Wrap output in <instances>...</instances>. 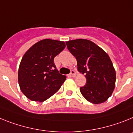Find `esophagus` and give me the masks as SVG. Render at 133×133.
<instances>
[{"instance_id": "esophagus-1", "label": "esophagus", "mask_w": 133, "mask_h": 133, "mask_svg": "<svg viewBox=\"0 0 133 133\" xmlns=\"http://www.w3.org/2000/svg\"><path fill=\"white\" fill-rule=\"evenodd\" d=\"M69 76H70V77H75V76H76V72H75V71H74V70H71V73L70 74V75H69Z\"/></svg>"}]
</instances>
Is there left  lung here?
<instances>
[{
  "mask_svg": "<svg viewBox=\"0 0 133 133\" xmlns=\"http://www.w3.org/2000/svg\"><path fill=\"white\" fill-rule=\"evenodd\" d=\"M68 49L77 60L79 72L85 74L86 84L80 88L83 96L93 104L103 103L115 88L116 71L108 54L88 39L67 41Z\"/></svg>",
  "mask_w": 133,
  "mask_h": 133,
  "instance_id": "obj_1",
  "label": "left lung"
}]
</instances>
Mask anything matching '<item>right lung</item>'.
Masks as SVG:
<instances>
[{
	"label": "right lung",
	"instance_id": "obj_1",
	"mask_svg": "<svg viewBox=\"0 0 133 133\" xmlns=\"http://www.w3.org/2000/svg\"><path fill=\"white\" fill-rule=\"evenodd\" d=\"M65 47L64 41L45 39L35 43L24 54L18 68V81L26 98L43 102L59 90L66 76L59 73L54 59Z\"/></svg>",
	"mask_w": 133,
	"mask_h": 133
}]
</instances>
